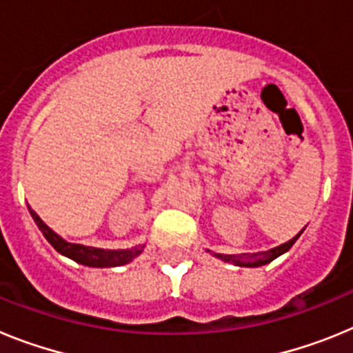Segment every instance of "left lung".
I'll use <instances>...</instances> for the list:
<instances>
[{"instance_id":"obj_1","label":"left lung","mask_w":353,"mask_h":353,"mask_svg":"<svg viewBox=\"0 0 353 353\" xmlns=\"http://www.w3.org/2000/svg\"><path fill=\"white\" fill-rule=\"evenodd\" d=\"M301 233L293 236L292 240H288V242H285V244L277 245V248L274 249H269V251L258 252V254H219V252H215L214 256L219 258V260L223 261H228V263L239 265V267H261V265L270 263V261L276 260L277 256H281L286 251H290V248L295 244V240L301 236Z\"/></svg>"}]
</instances>
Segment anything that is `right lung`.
Masks as SVG:
<instances>
[{
  "mask_svg": "<svg viewBox=\"0 0 353 353\" xmlns=\"http://www.w3.org/2000/svg\"><path fill=\"white\" fill-rule=\"evenodd\" d=\"M30 208V207H28ZM30 214L33 217V221L37 223L40 232L43 233V236L48 239L49 244L56 249V251L63 254V256L70 258V260L77 261L81 265H86V267H97V269H105V267H120V265H125L129 261H132L134 258L141 254L143 248L145 245H138V248L130 249H97V248H88V245L81 244H70L67 240L61 239L58 233H54L48 224L40 219L39 215L30 208Z\"/></svg>",
  "mask_w": 353,
  "mask_h": 353,
  "instance_id": "add662e5",
  "label": "right lung"
}]
</instances>
